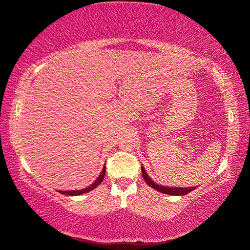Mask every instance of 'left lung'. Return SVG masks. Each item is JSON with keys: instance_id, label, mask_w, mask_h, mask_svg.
Returning a JSON list of instances; mask_svg holds the SVG:
<instances>
[{"instance_id": "left-lung-1", "label": "left lung", "mask_w": 250, "mask_h": 250, "mask_svg": "<svg viewBox=\"0 0 250 250\" xmlns=\"http://www.w3.org/2000/svg\"><path fill=\"white\" fill-rule=\"evenodd\" d=\"M141 170H142V175H143V179L146 183H148V186H150L153 189L159 191V192H163L165 194H170V196H184V194L191 192V191H193L196 188L192 187V188H175V187H165V186H159V184H157L156 182H153V181L150 179V176L146 174L145 167H141Z\"/></svg>"}]
</instances>
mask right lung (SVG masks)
<instances>
[{
    "label": "right lung",
    "instance_id": "add662e5",
    "mask_svg": "<svg viewBox=\"0 0 250 250\" xmlns=\"http://www.w3.org/2000/svg\"><path fill=\"white\" fill-rule=\"evenodd\" d=\"M104 174H105V166H104V168H102V172L100 173V175L98 176V179L94 181L93 183L91 184L90 187L87 188H84V189L82 190H71V191H59L61 194H67V196H81V194H84V193H87L92 191L93 189H95L99 184H100L102 181L104 179Z\"/></svg>",
    "mask_w": 250,
    "mask_h": 250
}]
</instances>
